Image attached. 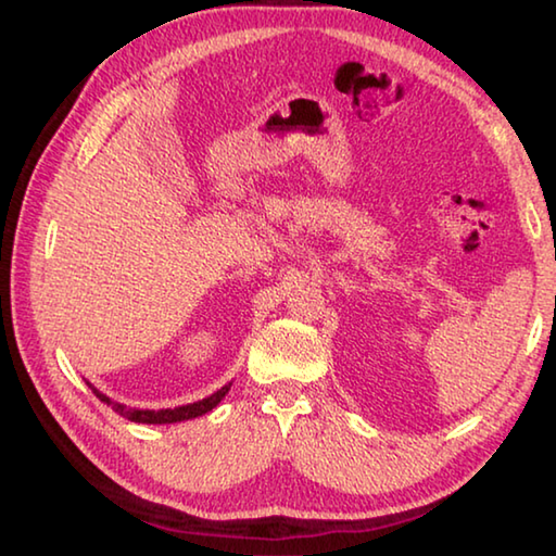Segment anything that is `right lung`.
<instances>
[{
  "label": "right lung",
  "mask_w": 556,
  "mask_h": 556,
  "mask_svg": "<svg viewBox=\"0 0 556 556\" xmlns=\"http://www.w3.org/2000/svg\"><path fill=\"white\" fill-rule=\"evenodd\" d=\"M230 384H225V388H220L218 392H213L211 397L199 400L193 404H184V407H174V409H131V407H127V404H119L115 400H110L108 394H102L98 388H92V384H90V390L96 392V397L100 402H105L108 407H112L117 414H122V417H127L129 421H139V425H176V421L195 419V417H201V414L211 412L213 407H218L220 400L225 397V394H228Z\"/></svg>",
  "instance_id": "right-lung-1"
}]
</instances>
